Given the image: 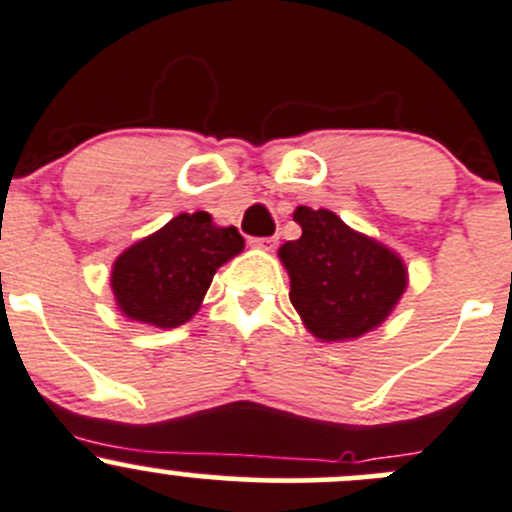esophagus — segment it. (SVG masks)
I'll list each match as a JSON object with an SVG mask.
<instances>
[{"label": "esophagus", "mask_w": 512, "mask_h": 512, "mask_svg": "<svg viewBox=\"0 0 512 512\" xmlns=\"http://www.w3.org/2000/svg\"><path fill=\"white\" fill-rule=\"evenodd\" d=\"M278 236H261V239H251V246L254 249H263V251H271L276 246Z\"/></svg>", "instance_id": "1"}]
</instances>
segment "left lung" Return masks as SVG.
<instances>
[{"instance_id":"obj_1","label":"left lung","mask_w":512,"mask_h":512,"mask_svg":"<svg viewBox=\"0 0 512 512\" xmlns=\"http://www.w3.org/2000/svg\"><path fill=\"white\" fill-rule=\"evenodd\" d=\"M300 239L278 249L291 278V303L320 342L377 330L409 286L407 263L382 241L355 231L330 209L295 207Z\"/></svg>"}]
</instances>
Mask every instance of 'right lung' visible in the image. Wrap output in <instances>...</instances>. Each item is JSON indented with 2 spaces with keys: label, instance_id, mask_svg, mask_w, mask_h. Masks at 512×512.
<instances>
[{
  "label": "right lung",
  "instance_id": "add662e5",
  "mask_svg": "<svg viewBox=\"0 0 512 512\" xmlns=\"http://www.w3.org/2000/svg\"><path fill=\"white\" fill-rule=\"evenodd\" d=\"M241 251L236 226L214 224L209 212L177 214L115 258V305L135 323L179 328L199 313L217 268Z\"/></svg>",
  "mask_w": 512,
  "mask_h": 512
}]
</instances>
